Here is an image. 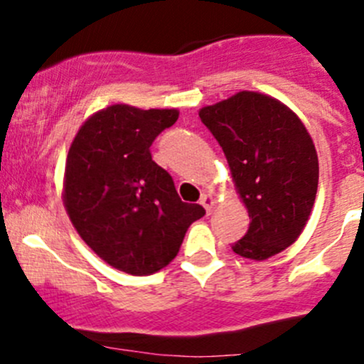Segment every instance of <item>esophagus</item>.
Instances as JSON below:
<instances>
[{"mask_svg": "<svg viewBox=\"0 0 364 364\" xmlns=\"http://www.w3.org/2000/svg\"><path fill=\"white\" fill-rule=\"evenodd\" d=\"M200 204L204 205L205 211H208V215H211L213 208H215V204H216V197L213 196V193H204V196L200 197Z\"/></svg>", "mask_w": 364, "mask_h": 364, "instance_id": "34e87169", "label": "esophagus"}]
</instances>
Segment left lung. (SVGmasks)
<instances>
[{"label":"left lung","instance_id":"left-lung-1","mask_svg":"<svg viewBox=\"0 0 364 364\" xmlns=\"http://www.w3.org/2000/svg\"><path fill=\"white\" fill-rule=\"evenodd\" d=\"M200 121L225 153L232 181L252 218L237 255L266 260L303 232L318 185V159L296 112L257 91L205 105Z\"/></svg>","mask_w":364,"mask_h":364}]
</instances>
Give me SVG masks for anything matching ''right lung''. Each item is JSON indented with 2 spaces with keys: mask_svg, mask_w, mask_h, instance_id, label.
I'll return each instance as SVG.
<instances>
[{
  "mask_svg": "<svg viewBox=\"0 0 364 364\" xmlns=\"http://www.w3.org/2000/svg\"><path fill=\"white\" fill-rule=\"evenodd\" d=\"M178 109L109 105L79 128L70 144L63 204L84 243L102 260L134 277L167 266L186 230L205 215L179 199L171 174L149 153Z\"/></svg>",
  "mask_w": 364,
  "mask_h": 364,
  "instance_id": "obj_1",
  "label": "right lung"
}]
</instances>
